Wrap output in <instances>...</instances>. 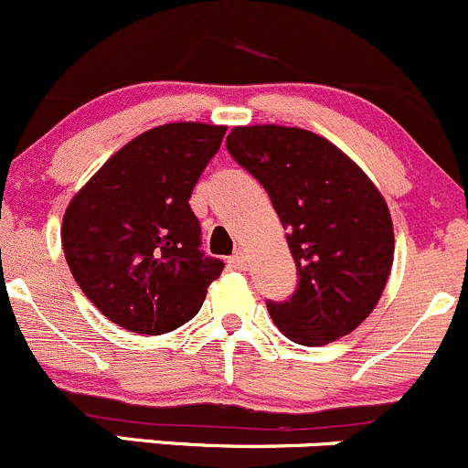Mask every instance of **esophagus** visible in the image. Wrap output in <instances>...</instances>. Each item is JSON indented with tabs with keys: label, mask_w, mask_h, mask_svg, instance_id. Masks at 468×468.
<instances>
[{
	"label": "esophagus",
	"mask_w": 468,
	"mask_h": 468,
	"mask_svg": "<svg viewBox=\"0 0 468 468\" xmlns=\"http://www.w3.org/2000/svg\"><path fill=\"white\" fill-rule=\"evenodd\" d=\"M228 266L234 268V271H245L248 268V257L243 252H236L228 259Z\"/></svg>",
	"instance_id": "1"
}]
</instances>
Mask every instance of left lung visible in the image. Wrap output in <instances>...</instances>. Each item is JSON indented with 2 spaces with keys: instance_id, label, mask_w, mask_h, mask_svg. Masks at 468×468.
<instances>
[{
  "instance_id": "1",
  "label": "left lung",
  "mask_w": 468,
  "mask_h": 468,
  "mask_svg": "<svg viewBox=\"0 0 468 468\" xmlns=\"http://www.w3.org/2000/svg\"><path fill=\"white\" fill-rule=\"evenodd\" d=\"M228 152L271 197L298 271L293 295L268 300L300 346L350 335L376 309L393 263V225L371 179L325 138L298 127H234Z\"/></svg>"
}]
</instances>
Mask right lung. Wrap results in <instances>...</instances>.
<instances>
[{
  "mask_svg": "<svg viewBox=\"0 0 468 468\" xmlns=\"http://www.w3.org/2000/svg\"><path fill=\"white\" fill-rule=\"evenodd\" d=\"M225 127L161 124L115 152L72 197L63 250L86 298L115 325L165 335L191 321L223 272L202 250L191 193Z\"/></svg>",
  "mask_w": 468,
  "mask_h": 468,
  "instance_id": "right-lung-1",
  "label": "right lung"
}]
</instances>
